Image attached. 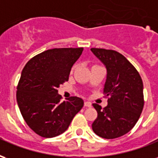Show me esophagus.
I'll return each instance as SVG.
<instances>
[{"label": "esophagus", "instance_id": "1", "mask_svg": "<svg viewBox=\"0 0 158 158\" xmlns=\"http://www.w3.org/2000/svg\"><path fill=\"white\" fill-rule=\"evenodd\" d=\"M84 105H85V107H90V106H92V104H91L90 102H85Z\"/></svg>", "mask_w": 158, "mask_h": 158}]
</instances>
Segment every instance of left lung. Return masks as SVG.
I'll use <instances>...</instances> for the list:
<instances>
[{
  "label": "left lung",
  "mask_w": 158,
  "mask_h": 158,
  "mask_svg": "<svg viewBox=\"0 0 158 158\" xmlns=\"http://www.w3.org/2000/svg\"><path fill=\"white\" fill-rule=\"evenodd\" d=\"M90 50L106 66L103 92L108 96V104L104 108L93 104L97 118L92 129L102 138L115 139L130 131L142 113V79L135 68L119 52L101 48Z\"/></svg>",
  "instance_id": "1"
}]
</instances>
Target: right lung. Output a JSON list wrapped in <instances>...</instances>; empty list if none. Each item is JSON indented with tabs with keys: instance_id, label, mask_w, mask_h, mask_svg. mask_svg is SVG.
<instances>
[{
	"instance_id": "obj_1",
	"label": "right lung",
	"mask_w": 158,
	"mask_h": 158,
	"mask_svg": "<svg viewBox=\"0 0 158 158\" xmlns=\"http://www.w3.org/2000/svg\"><path fill=\"white\" fill-rule=\"evenodd\" d=\"M84 48H54L41 52L26 63L17 87V102L26 123L45 138L68 129L84 101L72 96L61 102L60 85L69 80L73 65Z\"/></svg>"
}]
</instances>
